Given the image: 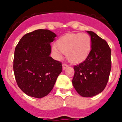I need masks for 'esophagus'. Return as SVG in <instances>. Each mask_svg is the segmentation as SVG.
Wrapping results in <instances>:
<instances>
[{
	"instance_id": "obj_1",
	"label": "esophagus",
	"mask_w": 122,
	"mask_h": 122,
	"mask_svg": "<svg viewBox=\"0 0 122 122\" xmlns=\"http://www.w3.org/2000/svg\"><path fill=\"white\" fill-rule=\"evenodd\" d=\"M69 66L67 64H65V63H64L63 64H62V67H63V69H65L66 68H67V67H68Z\"/></svg>"
}]
</instances>
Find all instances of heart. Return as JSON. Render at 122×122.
Listing matches in <instances>:
<instances>
[{"mask_svg":"<svg viewBox=\"0 0 122 122\" xmlns=\"http://www.w3.org/2000/svg\"><path fill=\"white\" fill-rule=\"evenodd\" d=\"M91 47V39L86 33H76L62 37L54 45L52 50L57 58L61 59L62 53L72 63H78L84 60Z\"/></svg>","mask_w":122,"mask_h":122,"instance_id":"1","label":"heart"}]
</instances>
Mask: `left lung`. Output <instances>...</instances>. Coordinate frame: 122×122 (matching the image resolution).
<instances>
[{
	"instance_id": "8db88e82",
	"label": "left lung",
	"mask_w": 122,
	"mask_h": 122,
	"mask_svg": "<svg viewBox=\"0 0 122 122\" xmlns=\"http://www.w3.org/2000/svg\"><path fill=\"white\" fill-rule=\"evenodd\" d=\"M91 49L86 60L74 66L73 85L80 96L91 97L102 92L111 69V51L106 40L92 31Z\"/></svg>"
}]
</instances>
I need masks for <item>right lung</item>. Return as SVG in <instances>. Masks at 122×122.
<instances>
[{
  "instance_id": "add662e5",
  "label": "right lung",
  "mask_w": 122,
  "mask_h": 122,
  "mask_svg": "<svg viewBox=\"0 0 122 122\" xmlns=\"http://www.w3.org/2000/svg\"><path fill=\"white\" fill-rule=\"evenodd\" d=\"M48 30L25 34L15 49L13 71L16 84L30 97L41 98L51 92L62 72V63L49 55L56 37Z\"/></svg>"
}]
</instances>
